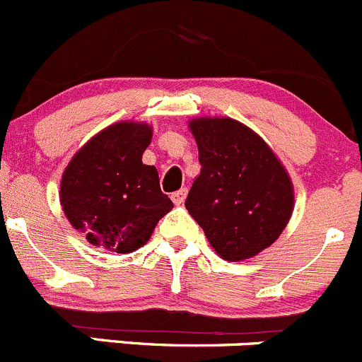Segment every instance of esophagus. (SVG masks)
Masks as SVG:
<instances>
[{"mask_svg":"<svg viewBox=\"0 0 362 362\" xmlns=\"http://www.w3.org/2000/svg\"><path fill=\"white\" fill-rule=\"evenodd\" d=\"M186 192H188V189H186V188H181V189H177V192H174L173 195H170V199H173V202L176 204V206H181V204L185 202V199H186Z\"/></svg>","mask_w":362,"mask_h":362,"instance_id":"1","label":"esophagus"}]
</instances>
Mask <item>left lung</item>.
Returning <instances> with one entry per match:
<instances>
[{
    "mask_svg": "<svg viewBox=\"0 0 362 362\" xmlns=\"http://www.w3.org/2000/svg\"><path fill=\"white\" fill-rule=\"evenodd\" d=\"M189 130L202 169L186 209L221 259H252L269 248L291 220V177L264 139L239 121L197 117Z\"/></svg>",
    "mask_w": 362,
    "mask_h": 362,
    "instance_id": "1",
    "label": "left lung"
}]
</instances>
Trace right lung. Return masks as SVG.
Wrapping results in <instances>:
<instances>
[{"mask_svg":"<svg viewBox=\"0 0 362 362\" xmlns=\"http://www.w3.org/2000/svg\"><path fill=\"white\" fill-rule=\"evenodd\" d=\"M151 137L146 123L110 124L86 142L64 169L59 189L64 216L93 246L134 252L174 207L160 189L158 170L142 163Z\"/></svg>","mask_w":362,"mask_h":362,"instance_id":"obj_1","label":"right lung"}]
</instances>
